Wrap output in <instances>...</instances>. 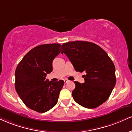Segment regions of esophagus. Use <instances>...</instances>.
<instances>
[{
	"label": "esophagus",
	"instance_id": "34e87169",
	"mask_svg": "<svg viewBox=\"0 0 132 132\" xmlns=\"http://www.w3.org/2000/svg\"><path fill=\"white\" fill-rule=\"evenodd\" d=\"M64 84H67L68 82H69V80H67V79H65V80H64Z\"/></svg>",
	"mask_w": 132,
	"mask_h": 132
}]
</instances>
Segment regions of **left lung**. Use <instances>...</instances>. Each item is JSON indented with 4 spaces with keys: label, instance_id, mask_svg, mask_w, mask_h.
Returning <instances> with one entry per match:
<instances>
[{
    "label": "left lung",
    "instance_id": "left-lung-1",
    "mask_svg": "<svg viewBox=\"0 0 132 132\" xmlns=\"http://www.w3.org/2000/svg\"><path fill=\"white\" fill-rule=\"evenodd\" d=\"M68 57L76 71L82 72L85 82H74V101L88 109L97 108L108 99L116 82L113 62L102 48L87 41L64 43L61 53Z\"/></svg>",
    "mask_w": 132,
    "mask_h": 132
}]
</instances>
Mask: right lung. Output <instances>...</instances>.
<instances>
[{
    "label": "right lung",
    "instance_id": "right-lung-1",
    "mask_svg": "<svg viewBox=\"0 0 132 132\" xmlns=\"http://www.w3.org/2000/svg\"><path fill=\"white\" fill-rule=\"evenodd\" d=\"M59 44H44L33 48L23 57L15 71V89L27 107L45 112L56 104L64 85L45 79L53 70L52 62L61 52Z\"/></svg>",
    "mask_w": 132,
    "mask_h": 132
}]
</instances>
